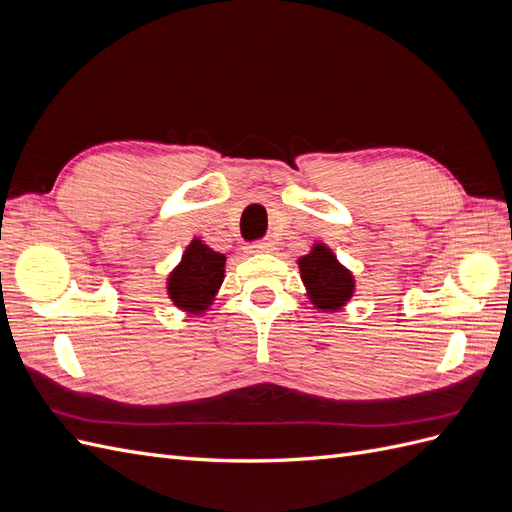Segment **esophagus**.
Here are the masks:
<instances>
[{
    "label": "esophagus",
    "instance_id": "1",
    "mask_svg": "<svg viewBox=\"0 0 512 512\" xmlns=\"http://www.w3.org/2000/svg\"><path fill=\"white\" fill-rule=\"evenodd\" d=\"M271 247H273V243H269V241H256L252 245H247V250H250L252 254H260V252H271Z\"/></svg>",
    "mask_w": 512,
    "mask_h": 512
}]
</instances>
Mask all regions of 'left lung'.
<instances>
[{"mask_svg":"<svg viewBox=\"0 0 512 512\" xmlns=\"http://www.w3.org/2000/svg\"><path fill=\"white\" fill-rule=\"evenodd\" d=\"M299 271L309 301L322 312H337L352 299L354 277L324 243L299 258Z\"/></svg>","mask_w":512,"mask_h":512,"instance_id":"8db88e82","label":"left lung"}]
</instances>
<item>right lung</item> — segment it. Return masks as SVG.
Masks as SVG:
<instances>
[{
  "mask_svg": "<svg viewBox=\"0 0 512 512\" xmlns=\"http://www.w3.org/2000/svg\"><path fill=\"white\" fill-rule=\"evenodd\" d=\"M226 256L211 250L198 237L185 247L181 262L168 275V297L188 314H203L224 282Z\"/></svg>",
  "mask_w": 512,
  "mask_h": 512,
  "instance_id": "1",
  "label": "right lung"
}]
</instances>
